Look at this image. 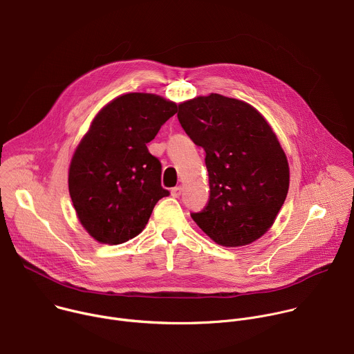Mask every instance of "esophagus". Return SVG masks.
<instances>
[{
  "label": "esophagus",
  "mask_w": 354,
  "mask_h": 354,
  "mask_svg": "<svg viewBox=\"0 0 354 354\" xmlns=\"http://www.w3.org/2000/svg\"><path fill=\"white\" fill-rule=\"evenodd\" d=\"M171 194H172V197H179V196L182 194V186L172 187V189H171Z\"/></svg>",
  "instance_id": "1"
}]
</instances>
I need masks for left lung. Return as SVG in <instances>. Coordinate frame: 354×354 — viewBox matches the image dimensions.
<instances>
[{
  "label": "left lung",
  "instance_id": "left-lung-1",
  "mask_svg": "<svg viewBox=\"0 0 354 354\" xmlns=\"http://www.w3.org/2000/svg\"><path fill=\"white\" fill-rule=\"evenodd\" d=\"M178 120L205 151L207 205L192 212L218 245H249L271 227L289 189L286 156L263 115L250 104L209 94L179 105Z\"/></svg>",
  "mask_w": 354,
  "mask_h": 354
}]
</instances>
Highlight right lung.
<instances>
[{
	"label": "right lung",
	"instance_id": "obj_1",
	"mask_svg": "<svg viewBox=\"0 0 354 354\" xmlns=\"http://www.w3.org/2000/svg\"><path fill=\"white\" fill-rule=\"evenodd\" d=\"M178 111L156 94L129 93L94 118L69 168V194L80 223L106 245L133 239L154 205L169 196L161 186V162L147 143Z\"/></svg>",
	"mask_w": 354,
	"mask_h": 354
}]
</instances>
